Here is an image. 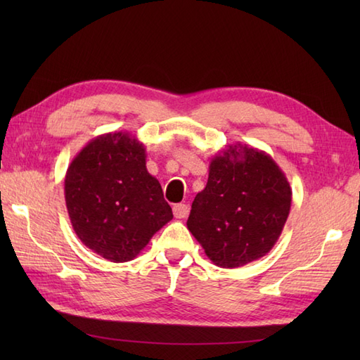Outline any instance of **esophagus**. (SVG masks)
<instances>
[{"mask_svg": "<svg viewBox=\"0 0 360 360\" xmlns=\"http://www.w3.org/2000/svg\"><path fill=\"white\" fill-rule=\"evenodd\" d=\"M173 215L178 219H184L188 215V207L186 204H174L173 205Z\"/></svg>", "mask_w": 360, "mask_h": 360, "instance_id": "esophagus-1", "label": "esophagus"}]
</instances>
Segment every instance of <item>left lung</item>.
<instances>
[{
	"label": "left lung",
	"mask_w": 360,
	"mask_h": 360,
	"mask_svg": "<svg viewBox=\"0 0 360 360\" xmlns=\"http://www.w3.org/2000/svg\"><path fill=\"white\" fill-rule=\"evenodd\" d=\"M292 190L264 151L227 145L212 159L207 186L195 196L187 227L219 267L264 257L280 238Z\"/></svg>",
	"instance_id": "obj_1"
}]
</instances>
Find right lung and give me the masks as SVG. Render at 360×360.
<instances>
[{"label":"right lung","instance_id":"1","mask_svg":"<svg viewBox=\"0 0 360 360\" xmlns=\"http://www.w3.org/2000/svg\"><path fill=\"white\" fill-rule=\"evenodd\" d=\"M145 158L143 143L134 136L106 133L80 150L65 176L74 232L88 249L112 263L136 258L173 218Z\"/></svg>","mask_w":360,"mask_h":360}]
</instances>
